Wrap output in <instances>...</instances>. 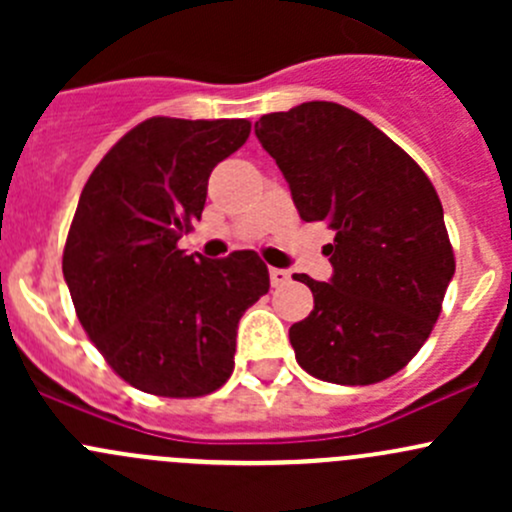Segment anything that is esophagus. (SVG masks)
<instances>
[{"label":"esophagus","mask_w":512,"mask_h":512,"mask_svg":"<svg viewBox=\"0 0 512 512\" xmlns=\"http://www.w3.org/2000/svg\"><path fill=\"white\" fill-rule=\"evenodd\" d=\"M270 282L272 287H282L289 282V272L282 270V267H270Z\"/></svg>","instance_id":"34e87169"}]
</instances>
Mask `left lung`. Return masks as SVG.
I'll return each instance as SVG.
<instances>
[{
	"mask_svg": "<svg viewBox=\"0 0 512 512\" xmlns=\"http://www.w3.org/2000/svg\"><path fill=\"white\" fill-rule=\"evenodd\" d=\"M255 136L304 223H327L334 275H297L314 294L289 327L294 356L322 381L366 386L404 369L431 334L456 272L428 175L364 116L332 101L267 113Z\"/></svg>",
	"mask_w": 512,
	"mask_h": 512,
	"instance_id": "1",
	"label": "left lung"
}]
</instances>
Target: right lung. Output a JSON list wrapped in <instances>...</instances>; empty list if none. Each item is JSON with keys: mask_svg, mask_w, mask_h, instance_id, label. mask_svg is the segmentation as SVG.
<instances>
[{"mask_svg": "<svg viewBox=\"0 0 512 512\" xmlns=\"http://www.w3.org/2000/svg\"><path fill=\"white\" fill-rule=\"evenodd\" d=\"M250 136L245 118L156 116L128 131L81 190L64 247L76 317L113 371L146 394H213L235 366L237 322L270 289L257 252L185 255L208 178Z\"/></svg>", "mask_w": 512, "mask_h": 512, "instance_id": "1", "label": "right lung"}]
</instances>
